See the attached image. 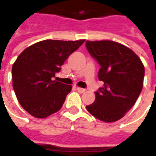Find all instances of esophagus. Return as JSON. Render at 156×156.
I'll return each mask as SVG.
<instances>
[{
    "mask_svg": "<svg viewBox=\"0 0 156 156\" xmlns=\"http://www.w3.org/2000/svg\"><path fill=\"white\" fill-rule=\"evenodd\" d=\"M77 90H78V92L79 93H84L86 90H84V89H82V88H79V87H77Z\"/></svg>",
    "mask_w": 156,
    "mask_h": 156,
    "instance_id": "obj_1",
    "label": "esophagus"
}]
</instances>
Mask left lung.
<instances>
[{"instance_id": "obj_1", "label": "left lung", "mask_w": 156, "mask_h": 156, "mask_svg": "<svg viewBox=\"0 0 156 156\" xmlns=\"http://www.w3.org/2000/svg\"><path fill=\"white\" fill-rule=\"evenodd\" d=\"M90 55L100 64L98 78L104 86L86 106L95 118L105 122L122 119L136 103L144 80V65L127 46L111 40L86 41Z\"/></svg>"}]
</instances>
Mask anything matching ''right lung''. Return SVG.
I'll use <instances>...</instances> for the list:
<instances>
[{"instance_id":"obj_1","label":"right lung","mask_w":156,"mask_h":156,"mask_svg":"<svg viewBox=\"0 0 156 156\" xmlns=\"http://www.w3.org/2000/svg\"><path fill=\"white\" fill-rule=\"evenodd\" d=\"M84 41L46 39L20 53L12 66L13 89L21 106L31 116L44 119L60 110L72 86L52 77Z\"/></svg>"}]
</instances>
